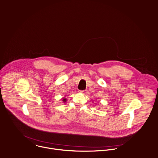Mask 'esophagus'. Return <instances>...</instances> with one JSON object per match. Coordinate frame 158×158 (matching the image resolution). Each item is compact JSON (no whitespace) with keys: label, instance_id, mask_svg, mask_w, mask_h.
Segmentation results:
<instances>
[{"label":"esophagus","instance_id":"obj_1","mask_svg":"<svg viewBox=\"0 0 158 158\" xmlns=\"http://www.w3.org/2000/svg\"><path fill=\"white\" fill-rule=\"evenodd\" d=\"M79 92H81V94H85L87 93V90H81Z\"/></svg>","mask_w":158,"mask_h":158}]
</instances>
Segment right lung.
Here are the masks:
<instances>
[{
    "instance_id": "right-lung-1",
    "label": "right lung",
    "mask_w": 158,
    "mask_h": 158,
    "mask_svg": "<svg viewBox=\"0 0 158 158\" xmlns=\"http://www.w3.org/2000/svg\"><path fill=\"white\" fill-rule=\"evenodd\" d=\"M63 101L64 102H66V98H63Z\"/></svg>"
}]
</instances>
